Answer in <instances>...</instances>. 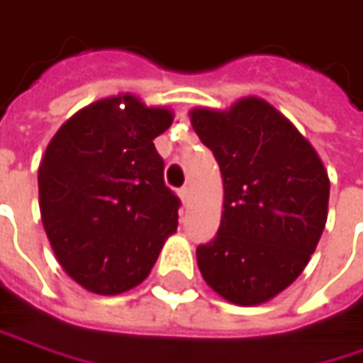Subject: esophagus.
<instances>
[{"instance_id": "obj_1", "label": "esophagus", "mask_w": 363, "mask_h": 363, "mask_svg": "<svg viewBox=\"0 0 363 363\" xmlns=\"http://www.w3.org/2000/svg\"><path fill=\"white\" fill-rule=\"evenodd\" d=\"M179 197H181L182 206L186 208V206H189V199H191V191H189V189L184 186V189H181V191H179Z\"/></svg>"}]
</instances>
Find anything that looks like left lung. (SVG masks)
Listing matches in <instances>:
<instances>
[{
  "mask_svg": "<svg viewBox=\"0 0 363 363\" xmlns=\"http://www.w3.org/2000/svg\"><path fill=\"white\" fill-rule=\"evenodd\" d=\"M189 116L224 184L218 235L197 247L199 272L235 306L266 303L315 251L328 216V172L312 143L262 97Z\"/></svg>",
  "mask_w": 363,
  "mask_h": 363,
  "instance_id": "obj_1",
  "label": "left lung"
}]
</instances>
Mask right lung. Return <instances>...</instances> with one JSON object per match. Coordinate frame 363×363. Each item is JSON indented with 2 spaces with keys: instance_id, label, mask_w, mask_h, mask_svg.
Here are the masks:
<instances>
[{
  "instance_id": "obj_1",
  "label": "right lung",
  "mask_w": 363,
  "mask_h": 363,
  "mask_svg": "<svg viewBox=\"0 0 363 363\" xmlns=\"http://www.w3.org/2000/svg\"><path fill=\"white\" fill-rule=\"evenodd\" d=\"M172 120V110L120 93L68 118L45 149L41 222L64 272L91 293L141 284L177 233L181 201L153 145Z\"/></svg>"
}]
</instances>
